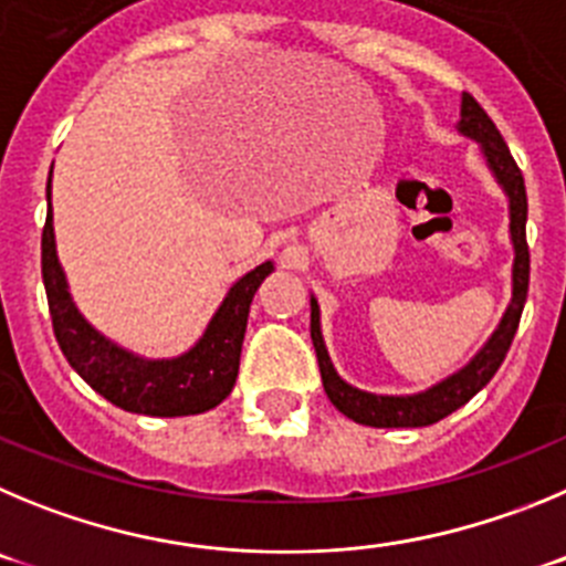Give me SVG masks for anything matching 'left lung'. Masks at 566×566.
I'll list each match as a JSON object with an SVG mask.
<instances>
[{
    "mask_svg": "<svg viewBox=\"0 0 566 566\" xmlns=\"http://www.w3.org/2000/svg\"><path fill=\"white\" fill-rule=\"evenodd\" d=\"M457 132L473 144H480L482 157H485L488 171L493 175L496 186L502 188V195L507 200V233H511L513 245V264H511V302H507L505 313L499 318L496 329L488 335L485 344L471 355L465 366L451 371L448 378L437 380L429 389L411 391V395H378V391H366L358 386L346 384L335 369L333 358L324 344V333H321V307L318 298L310 293V338H313L315 355H318L321 384L327 391L329 403L346 415L349 420L360 422V426H371V429H420V426H431V422L442 420L460 406H465L476 391L488 386V380L496 375V369L505 360L511 340L516 335L518 318H522L524 302H527V284H531V251H527V191H524V177L518 171L516 160H513L511 149H507L505 137L499 135L493 120L488 118V112L482 109L476 101L468 93H462L460 120H457Z\"/></svg>",
    "mask_w": 566,
    "mask_h": 566,
    "instance_id": "obj_1",
    "label": "left lung"
}]
</instances>
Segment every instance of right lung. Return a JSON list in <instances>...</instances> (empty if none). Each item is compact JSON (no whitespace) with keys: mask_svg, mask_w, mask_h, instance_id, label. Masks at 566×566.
I'll return each mask as SVG.
<instances>
[{"mask_svg":"<svg viewBox=\"0 0 566 566\" xmlns=\"http://www.w3.org/2000/svg\"><path fill=\"white\" fill-rule=\"evenodd\" d=\"M53 169L48 177V206L53 197ZM276 271L264 259L228 287L200 338L175 358H146L126 349L93 327L70 293L67 273L59 262L53 231V208L42 231V279L48 290L53 333L61 353L86 384L118 409L149 417H186L220 406L231 395L239 375V355L245 340L248 313L259 284Z\"/></svg>","mask_w":566,"mask_h":566,"instance_id":"right-lung-1","label":"right lung"}]
</instances>
